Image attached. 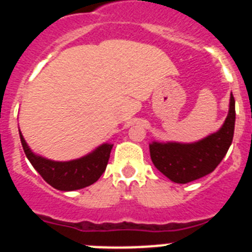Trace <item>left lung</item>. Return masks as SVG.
<instances>
[{"label": "left lung", "instance_id": "obj_1", "mask_svg": "<svg viewBox=\"0 0 252 252\" xmlns=\"http://www.w3.org/2000/svg\"><path fill=\"white\" fill-rule=\"evenodd\" d=\"M235 98L230 97V110L217 132L192 144L157 142L150 144L154 165L171 182L186 184L212 173L227 154L235 131Z\"/></svg>", "mask_w": 252, "mask_h": 252}]
</instances>
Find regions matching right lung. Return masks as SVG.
Instances as JSON below:
<instances>
[{
    "mask_svg": "<svg viewBox=\"0 0 252 252\" xmlns=\"http://www.w3.org/2000/svg\"><path fill=\"white\" fill-rule=\"evenodd\" d=\"M20 140L31 165L36 169L46 183L50 184L53 188L64 192L86 188L95 183L106 170L113 146L112 144H102L94 151L79 159L70 161H54L32 153L22 136L21 131Z\"/></svg>",
    "mask_w": 252,
    "mask_h": 252,
    "instance_id": "obj_1",
    "label": "right lung"
}]
</instances>
